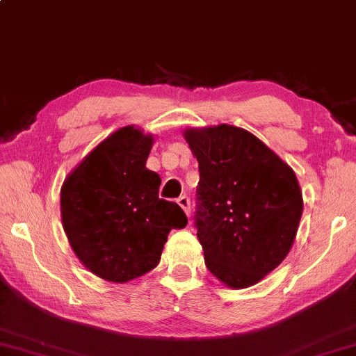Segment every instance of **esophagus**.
<instances>
[{
	"label": "esophagus",
	"mask_w": 356,
	"mask_h": 356,
	"mask_svg": "<svg viewBox=\"0 0 356 356\" xmlns=\"http://www.w3.org/2000/svg\"><path fill=\"white\" fill-rule=\"evenodd\" d=\"M177 204L182 207L184 212H186V214L189 216V212H191V199L187 197V195H181V197L177 199Z\"/></svg>",
	"instance_id": "obj_1"
}]
</instances>
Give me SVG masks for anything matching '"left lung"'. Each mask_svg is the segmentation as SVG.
I'll return each instance as SVG.
<instances>
[{"label": "left lung", "instance_id": "8db88e82", "mask_svg": "<svg viewBox=\"0 0 356 356\" xmlns=\"http://www.w3.org/2000/svg\"><path fill=\"white\" fill-rule=\"evenodd\" d=\"M199 162L194 227L206 266L248 288L291 249L303 212L295 172L259 138L232 125L184 132Z\"/></svg>", "mask_w": 356, "mask_h": 356}]
</instances>
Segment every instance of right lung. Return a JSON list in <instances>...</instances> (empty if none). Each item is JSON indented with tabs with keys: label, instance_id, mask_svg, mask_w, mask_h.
Segmentation results:
<instances>
[{
	"label": "right lung",
	"instance_id": "obj_1",
	"mask_svg": "<svg viewBox=\"0 0 356 356\" xmlns=\"http://www.w3.org/2000/svg\"><path fill=\"white\" fill-rule=\"evenodd\" d=\"M152 137L124 127L90 152L61 187V219L72 249L93 275L113 283L144 276L161 261L181 206L159 197L161 177L145 167Z\"/></svg>",
	"mask_w": 356,
	"mask_h": 356
}]
</instances>
